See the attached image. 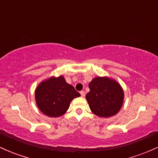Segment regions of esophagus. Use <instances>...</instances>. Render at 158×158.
<instances>
[{"label": "esophagus", "mask_w": 158, "mask_h": 158, "mask_svg": "<svg viewBox=\"0 0 158 158\" xmlns=\"http://www.w3.org/2000/svg\"><path fill=\"white\" fill-rule=\"evenodd\" d=\"M80 94H81V97H85V93L84 90H81V91H80Z\"/></svg>", "instance_id": "1"}]
</instances>
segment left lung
<instances>
[{
  "mask_svg": "<svg viewBox=\"0 0 158 158\" xmlns=\"http://www.w3.org/2000/svg\"><path fill=\"white\" fill-rule=\"evenodd\" d=\"M86 99L91 111L100 117H110L122 108L124 92L120 85L108 77H96L89 83Z\"/></svg>",
  "mask_w": 158,
  "mask_h": 158,
  "instance_id": "obj_1",
  "label": "left lung"
}]
</instances>
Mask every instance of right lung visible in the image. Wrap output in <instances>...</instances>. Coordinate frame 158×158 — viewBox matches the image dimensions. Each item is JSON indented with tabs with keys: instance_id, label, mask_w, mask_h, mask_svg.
Returning a JSON list of instances; mask_svg holds the SVG:
<instances>
[{
	"instance_id": "add662e5",
	"label": "right lung",
	"mask_w": 158,
	"mask_h": 158,
	"mask_svg": "<svg viewBox=\"0 0 158 158\" xmlns=\"http://www.w3.org/2000/svg\"><path fill=\"white\" fill-rule=\"evenodd\" d=\"M80 94L66 82L64 77H52L41 81L35 91L38 108L45 115L58 117L66 113L70 103Z\"/></svg>"
}]
</instances>
